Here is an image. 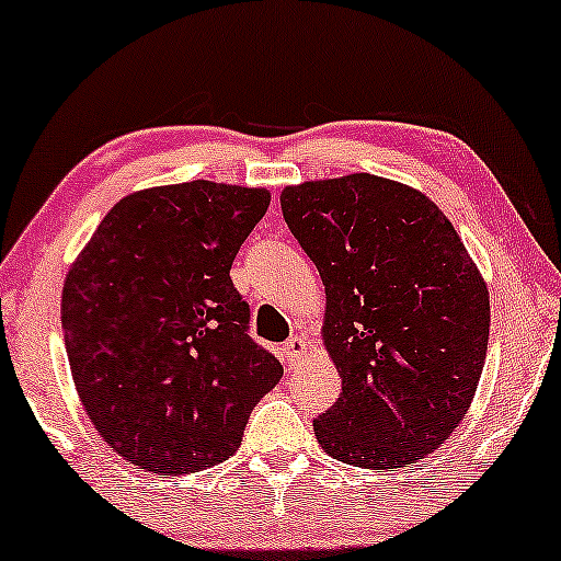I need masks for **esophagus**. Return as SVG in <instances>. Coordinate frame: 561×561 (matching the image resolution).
I'll return each mask as SVG.
<instances>
[{"label":"esophagus","mask_w":561,"mask_h":561,"mask_svg":"<svg viewBox=\"0 0 561 561\" xmlns=\"http://www.w3.org/2000/svg\"><path fill=\"white\" fill-rule=\"evenodd\" d=\"M285 357L289 366H298V363H302L308 357V342L302 340V336H289V340L285 342Z\"/></svg>","instance_id":"1"}]
</instances>
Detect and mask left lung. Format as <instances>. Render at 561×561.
Instances as JSON below:
<instances>
[{
	"label": "left lung",
	"mask_w": 561,
	"mask_h": 561,
	"mask_svg": "<svg viewBox=\"0 0 561 561\" xmlns=\"http://www.w3.org/2000/svg\"><path fill=\"white\" fill-rule=\"evenodd\" d=\"M289 232L319 268L321 340L342 379L313 421L321 449L368 470L408 468L468 415L491 302L481 268L426 193L379 174L287 185Z\"/></svg>",
	"instance_id": "1"
}]
</instances>
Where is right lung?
<instances>
[{
    "label": "right lung",
    "instance_id": "add662e5",
    "mask_svg": "<svg viewBox=\"0 0 561 561\" xmlns=\"http://www.w3.org/2000/svg\"><path fill=\"white\" fill-rule=\"evenodd\" d=\"M268 204L266 187L211 180L135 191L65 276V347L85 415L148 473L232 457L282 379L279 360L245 334L251 310L229 279Z\"/></svg>",
    "mask_w": 561,
    "mask_h": 561
}]
</instances>
